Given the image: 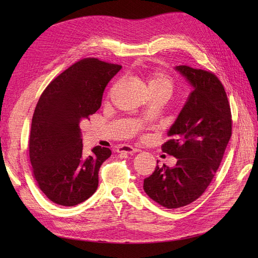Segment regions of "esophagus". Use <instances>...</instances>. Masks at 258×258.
Wrapping results in <instances>:
<instances>
[{
    "instance_id": "esophagus-1",
    "label": "esophagus",
    "mask_w": 258,
    "mask_h": 258,
    "mask_svg": "<svg viewBox=\"0 0 258 258\" xmlns=\"http://www.w3.org/2000/svg\"><path fill=\"white\" fill-rule=\"evenodd\" d=\"M138 150L135 147H132L130 145H119L117 147V153H124V154H130V155H134L135 153H137Z\"/></svg>"
}]
</instances>
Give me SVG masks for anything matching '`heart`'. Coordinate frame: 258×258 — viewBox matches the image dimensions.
I'll return each instance as SVG.
<instances>
[{
	"label": "heart",
	"mask_w": 258,
	"mask_h": 258,
	"mask_svg": "<svg viewBox=\"0 0 258 258\" xmlns=\"http://www.w3.org/2000/svg\"><path fill=\"white\" fill-rule=\"evenodd\" d=\"M148 87L151 90H172V81L159 71H154L148 74Z\"/></svg>",
	"instance_id": "b5f03b06"
}]
</instances>
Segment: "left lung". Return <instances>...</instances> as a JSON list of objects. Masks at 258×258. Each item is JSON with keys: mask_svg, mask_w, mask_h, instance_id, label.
Returning <instances> with one entry per match:
<instances>
[{"mask_svg": "<svg viewBox=\"0 0 258 258\" xmlns=\"http://www.w3.org/2000/svg\"><path fill=\"white\" fill-rule=\"evenodd\" d=\"M192 86L185 105L168 131L163 153L177 159L173 168L156 166L144 179L148 197L167 209L185 207L206 191L231 137V112L224 86L210 71L175 67Z\"/></svg>", "mask_w": 258, "mask_h": 258, "instance_id": "8db88e82", "label": "left lung"}]
</instances>
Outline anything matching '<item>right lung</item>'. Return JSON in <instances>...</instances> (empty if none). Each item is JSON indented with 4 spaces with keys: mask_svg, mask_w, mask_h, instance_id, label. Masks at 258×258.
<instances>
[{
    "mask_svg": "<svg viewBox=\"0 0 258 258\" xmlns=\"http://www.w3.org/2000/svg\"><path fill=\"white\" fill-rule=\"evenodd\" d=\"M121 69L97 58H85L49 83L41 95L31 124L29 155L33 177L54 204L73 207L98 188L99 169L110 148L83 150L80 122L101 106L107 83Z\"/></svg>",
    "mask_w": 258,
    "mask_h": 258,
    "instance_id": "obj_1",
    "label": "right lung"
}]
</instances>
